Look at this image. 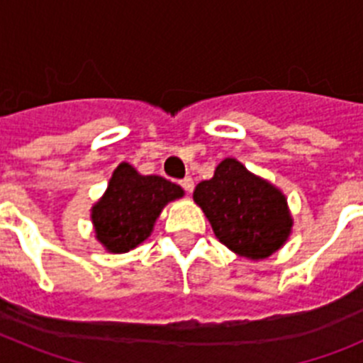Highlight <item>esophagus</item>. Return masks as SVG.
<instances>
[{
    "instance_id": "34e87169",
    "label": "esophagus",
    "mask_w": 363,
    "mask_h": 363,
    "mask_svg": "<svg viewBox=\"0 0 363 363\" xmlns=\"http://www.w3.org/2000/svg\"><path fill=\"white\" fill-rule=\"evenodd\" d=\"M179 185L184 187V191L192 192V189H194V179H192L191 176H187V178H184L182 182H179Z\"/></svg>"
}]
</instances>
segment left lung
Here are the masks:
<instances>
[{
  "mask_svg": "<svg viewBox=\"0 0 363 363\" xmlns=\"http://www.w3.org/2000/svg\"><path fill=\"white\" fill-rule=\"evenodd\" d=\"M192 198L216 238L243 258H267L287 242L293 229L284 192L234 158L223 160L213 178L200 182Z\"/></svg>",
  "mask_w": 363,
  "mask_h": 363,
  "instance_id": "obj_1",
  "label": "left lung"
}]
</instances>
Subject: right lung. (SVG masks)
<instances>
[{"label":"right lung","mask_w":363,"mask_h":363,"mask_svg":"<svg viewBox=\"0 0 363 363\" xmlns=\"http://www.w3.org/2000/svg\"><path fill=\"white\" fill-rule=\"evenodd\" d=\"M182 196L179 185L162 176H142L129 163H120L91 211L96 238L108 252L130 251L149 238L163 207Z\"/></svg>","instance_id":"add662e5"}]
</instances>
